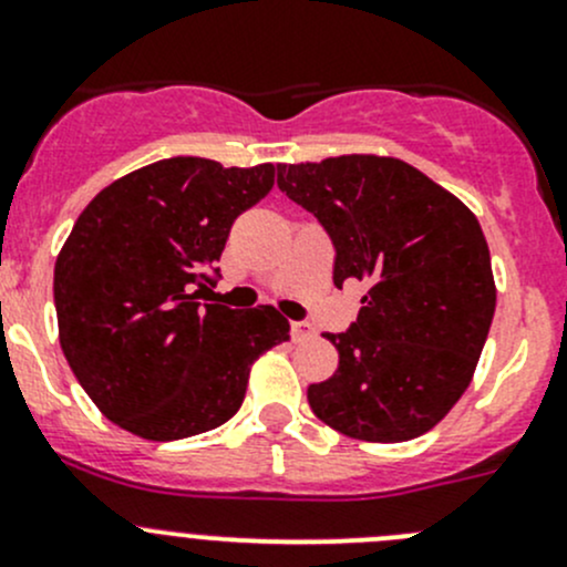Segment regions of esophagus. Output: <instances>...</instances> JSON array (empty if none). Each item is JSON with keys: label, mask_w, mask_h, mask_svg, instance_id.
I'll return each mask as SVG.
<instances>
[{"label": "esophagus", "mask_w": 567, "mask_h": 567, "mask_svg": "<svg viewBox=\"0 0 567 567\" xmlns=\"http://www.w3.org/2000/svg\"><path fill=\"white\" fill-rule=\"evenodd\" d=\"M290 334H293V340H307V337H312V326L307 320H290Z\"/></svg>", "instance_id": "obj_1"}]
</instances>
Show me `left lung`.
I'll list each match as a JSON object with an SVG mask.
<instances>
[{
    "label": "left lung",
    "mask_w": 567,
    "mask_h": 567,
    "mask_svg": "<svg viewBox=\"0 0 567 567\" xmlns=\"http://www.w3.org/2000/svg\"><path fill=\"white\" fill-rule=\"evenodd\" d=\"M277 186L334 244V285L364 282L357 323L323 334L334 375L310 384L318 420L362 442H409L450 414L496 310L477 216L411 164L373 153L277 164Z\"/></svg>",
    "instance_id": "left-lung-1"
}]
</instances>
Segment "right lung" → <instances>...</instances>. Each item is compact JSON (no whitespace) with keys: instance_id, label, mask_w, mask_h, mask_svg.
<instances>
[{"instance_id":"1","label":"right lung","mask_w":567,"mask_h":567,"mask_svg":"<svg viewBox=\"0 0 567 567\" xmlns=\"http://www.w3.org/2000/svg\"><path fill=\"white\" fill-rule=\"evenodd\" d=\"M274 175V164L164 158L109 183L73 225L54 262L60 346L123 431L147 442L214 431L241 409L255 359L290 340L274 307L199 301L233 221Z\"/></svg>"}]
</instances>
